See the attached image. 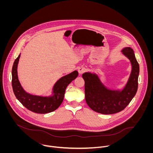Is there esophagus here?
Returning a JSON list of instances; mask_svg holds the SVG:
<instances>
[{
	"instance_id": "34e87169",
	"label": "esophagus",
	"mask_w": 153,
	"mask_h": 153,
	"mask_svg": "<svg viewBox=\"0 0 153 153\" xmlns=\"http://www.w3.org/2000/svg\"><path fill=\"white\" fill-rule=\"evenodd\" d=\"M86 70H87V69H86V68H85V67L81 66V67H80V68H78V72H79V74H83L84 72H85Z\"/></svg>"
}]
</instances>
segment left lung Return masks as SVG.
<instances>
[{
	"mask_svg": "<svg viewBox=\"0 0 153 153\" xmlns=\"http://www.w3.org/2000/svg\"><path fill=\"white\" fill-rule=\"evenodd\" d=\"M121 52L130 61L132 66L128 80L122 90L108 89L96 74L85 72L82 74L85 81L86 102L97 112L112 114L120 112L129 104L136 94L140 72L139 64L134 51L130 47L124 48Z\"/></svg>",
	"mask_w": 153,
	"mask_h": 153,
	"instance_id": "8db88e82",
	"label": "left lung"
}]
</instances>
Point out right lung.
I'll return each mask as SVG.
<instances>
[{
	"instance_id": "right-lung-1",
	"label": "right lung",
	"mask_w": 153,
	"mask_h": 153,
	"mask_svg": "<svg viewBox=\"0 0 153 153\" xmlns=\"http://www.w3.org/2000/svg\"><path fill=\"white\" fill-rule=\"evenodd\" d=\"M21 54L15 59L12 70V85L16 98L26 108L33 112L46 114L57 109L62 104L67 86L78 75V72H72L61 78L53 87L52 95L42 97L33 95L26 92L22 88L18 76V65Z\"/></svg>"
}]
</instances>
